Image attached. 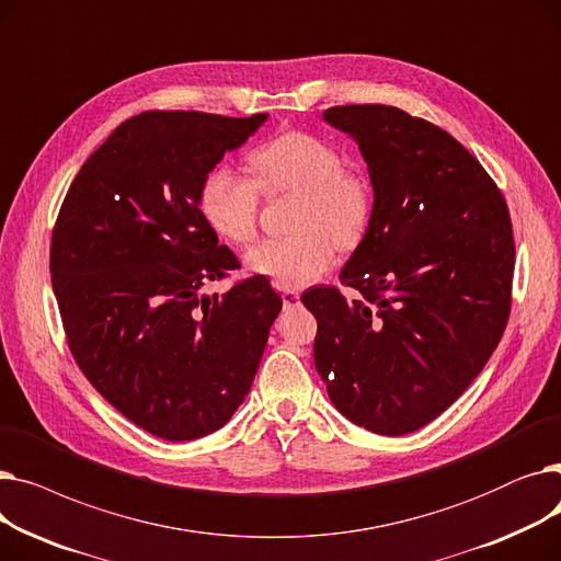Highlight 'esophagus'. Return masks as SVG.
<instances>
[{"instance_id": "obj_1", "label": "esophagus", "mask_w": 561, "mask_h": 561, "mask_svg": "<svg viewBox=\"0 0 561 561\" xmlns=\"http://www.w3.org/2000/svg\"><path fill=\"white\" fill-rule=\"evenodd\" d=\"M282 302H284V309H293L300 305V296L296 290H282Z\"/></svg>"}]
</instances>
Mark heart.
I'll use <instances>...</instances> for the list:
<instances>
[{
	"label": "heart",
	"mask_w": 561,
	"mask_h": 561,
	"mask_svg": "<svg viewBox=\"0 0 561 561\" xmlns=\"http://www.w3.org/2000/svg\"><path fill=\"white\" fill-rule=\"evenodd\" d=\"M256 184L220 165L204 176L202 216L231 243H248L256 233L259 190L265 195L298 193L290 214V236L265 239L243 256L248 273L277 288H302L334 263L336 245H359L373 216L368 176L343 168L336 147L309 131H284L252 152Z\"/></svg>",
	"instance_id": "obj_1"
}]
</instances>
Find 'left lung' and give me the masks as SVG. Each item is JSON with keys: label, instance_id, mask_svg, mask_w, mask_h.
<instances>
[{"label": "left lung", "instance_id": "8db88e82", "mask_svg": "<svg viewBox=\"0 0 561 561\" xmlns=\"http://www.w3.org/2000/svg\"><path fill=\"white\" fill-rule=\"evenodd\" d=\"M359 145L373 216L336 288L302 296L318 320L316 370L341 414L400 436L468 389L505 332L514 236L503 193L448 131L385 104L332 106Z\"/></svg>", "mask_w": 561, "mask_h": 561}]
</instances>
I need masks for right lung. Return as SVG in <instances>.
<instances>
[{
	"instance_id": "right-lung-1",
	"label": "right lung",
	"mask_w": 561,
	"mask_h": 561,
	"mask_svg": "<svg viewBox=\"0 0 561 561\" xmlns=\"http://www.w3.org/2000/svg\"><path fill=\"white\" fill-rule=\"evenodd\" d=\"M268 113L145 111L91 154L58 211L49 271L70 352L134 425L165 440L220 430L250 393L282 298L239 268L199 188Z\"/></svg>"
}]
</instances>
